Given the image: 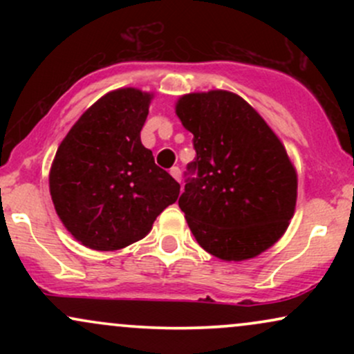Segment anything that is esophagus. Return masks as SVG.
<instances>
[{
    "mask_svg": "<svg viewBox=\"0 0 354 354\" xmlns=\"http://www.w3.org/2000/svg\"><path fill=\"white\" fill-rule=\"evenodd\" d=\"M169 173H171V176L174 178V180L181 181V169L178 168V166H173V168L169 169Z\"/></svg>",
    "mask_w": 354,
    "mask_h": 354,
    "instance_id": "esophagus-1",
    "label": "esophagus"
}]
</instances>
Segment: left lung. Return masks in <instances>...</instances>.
I'll list each match as a JSON object with an SVG mask.
<instances>
[{
    "label": "left lung",
    "instance_id": "obj_1",
    "mask_svg": "<svg viewBox=\"0 0 354 354\" xmlns=\"http://www.w3.org/2000/svg\"><path fill=\"white\" fill-rule=\"evenodd\" d=\"M176 115L193 133L180 208L203 250L225 261L273 246L295 213L298 180L261 116L230 91L191 93Z\"/></svg>",
    "mask_w": 354,
    "mask_h": 354
}]
</instances>
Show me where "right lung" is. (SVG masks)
<instances>
[{"label":"right lung","instance_id":"obj_1","mask_svg":"<svg viewBox=\"0 0 354 354\" xmlns=\"http://www.w3.org/2000/svg\"><path fill=\"white\" fill-rule=\"evenodd\" d=\"M151 95L135 88L108 93L61 141L50 173L55 209L84 246L113 251L145 238L173 205L180 183L141 143Z\"/></svg>","mask_w":354,"mask_h":354}]
</instances>
